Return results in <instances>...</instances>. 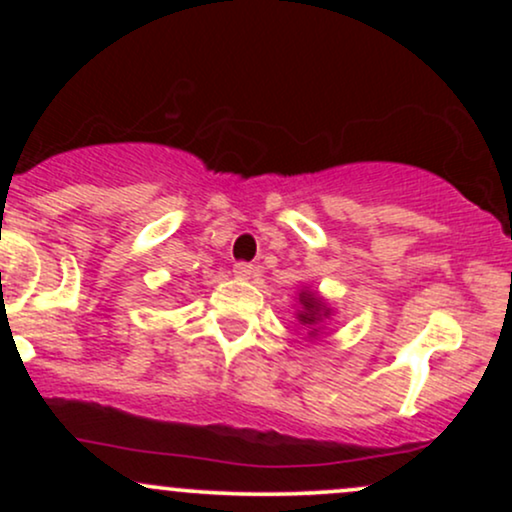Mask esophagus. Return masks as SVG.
<instances>
[{
    "label": "esophagus",
    "mask_w": 512,
    "mask_h": 512,
    "mask_svg": "<svg viewBox=\"0 0 512 512\" xmlns=\"http://www.w3.org/2000/svg\"><path fill=\"white\" fill-rule=\"evenodd\" d=\"M252 272H255V267H252L250 262H238L236 267H233V274H236L238 279H250Z\"/></svg>",
    "instance_id": "34e87169"
}]
</instances>
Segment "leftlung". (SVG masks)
<instances>
[{"label":"left lung","instance_id":"8db88e82","mask_svg":"<svg viewBox=\"0 0 512 512\" xmlns=\"http://www.w3.org/2000/svg\"><path fill=\"white\" fill-rule=\"evenodd\" d=\"M298 305H301V310H298V322L305 327H310L313 330V334H317V325H320L325 317H330L332 310L327 308V303L322 301L320 296L313 291L303 289L301 293H298Z\"/></svg>","mask_w":512,"mask_h":512}]
</instances>
